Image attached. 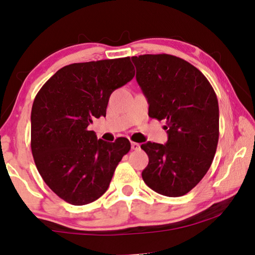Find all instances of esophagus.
<instances>
[{"instance_id":"obj_1","label":"esophagus","mask_w":255,"mask_h":255,"mask_svg":"<svg viewBox=\"0 0 255 255\" xmlns=\"http://www.w3.org/2000/svg\"><path fill=\"white\" fill-rule=\"evenodd\" d=\"M131 149L132 150H138L139 149V144L135 143V142H131Z\"/></svg>"}]
</instances>
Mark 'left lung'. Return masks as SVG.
<instances>
[{
	"instance_id": "8db88e82",
	"label": "left lung",
	"mask_w": 255,
	"mask_h": 255,
	"mask_svg": "<svg viewBox=\"0 0 255 255\" xmlns=\"http://www.w3.org/2000/svg\"><path fill=\"white\" fill-rule=\"evenodd\" d=\"M136 81L149 103V117L165 120L166 144L146 142L149 155L143 181L153 191L180 197L210 169L219 142V104L205 75L178 57H131Z\"/></svg>"
}]
</instances>
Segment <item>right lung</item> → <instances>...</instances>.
Masks as SVG:
<instances>
[{
    "label": "right lung",
    "instance_id": "add662e5",
    "mask_svg": "<svg viewBox=\"0 0 255 255\" xmlns=\"http://www.w3.org/2000/svg\"><path fill=\"white\" fill-rule=\"evenodd\" d=\"M129 57L64 66L35 96L30 147L45 184L66 203L81 206L104 195L121 159L125 137L97 139L88 126L106 116L109 98L134 78Z\"/></svg>",
    "mask_w": 255,
    "mask_h": 255
}]
</instances>
